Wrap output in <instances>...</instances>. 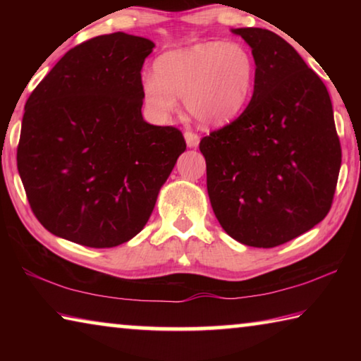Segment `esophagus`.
<instances>
[{"mask_svg":"<svg viewBox=\"0 0 361 361\" xmlns=\"http://www.w3.org/2000/svg\"><path fill=\"white\" fill-rule=\"evenodd\" d=\"M185 140H186L188 148H197L199 142H200V138H199L197 133H194L191 130H186L185 132Z\"/></svg>","mask_w":361,"mask_h":361,"instance_id":"34e87169","label":"esophagus"}]
</instances>
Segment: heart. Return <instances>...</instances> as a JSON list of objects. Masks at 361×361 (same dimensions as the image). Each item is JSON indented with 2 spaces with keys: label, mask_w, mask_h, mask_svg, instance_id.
Segmentation results:
<instances>
[{
  "label": "heart",
  "mask_w": 361,
  "mask_h": 361,
  "mask_svg": "<svg viewBox=\"0 0 361 361\" xmlns=\"http://www.w3.org/2000/svg\"><path fill=\"white\" fill-rule=\"evenodd\" d=\"M253 79L255 60L242 42H197L159 56L154 75L142 79V95L157 118L172 113L181 97L200 124L223 126L245 106Z\"/></svg>",
  "instance_id": "b5f03b06"
}]
</instances>
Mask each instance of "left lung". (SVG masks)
<instances>
[{"instance_id":"8db88e82","label":"left lung","mask_w":361,"mask_h":361,"mask_svg":"<svg viewBox=\"0 0 361 361\" xmlns=\"http://www.w3.org/2000/svg\"><path fill=\"white\" fill-rule=\"evenodd\" d=\"M252 47L255 89L243 113L200 140L207 191L221 228L272 248L319 224L341 169L333 105L295 47L264 28H234Z\"/></svg>"}]
</instances>
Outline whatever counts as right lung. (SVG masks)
Masks as SVG:
<instances>
[{"label": "right lung", "mask_w": 361, "mask_h": 361, "mask_svg": "<svg viewBox=\"0 0 361 361\" xmlns=\"http://www.w3.org/2000/svg\"><path fill=\"white\" fill-rule=\"evenodd\" d=\"M154 42L102 35L70 49L25 103L17 169L54 235L111 248L145 228L186 149L172 126L142 116V68Z\"/></svg>", "instance_id": "add662e5"}]
</instances>
